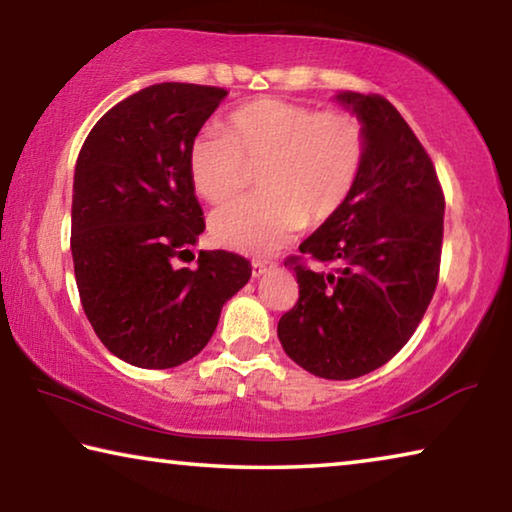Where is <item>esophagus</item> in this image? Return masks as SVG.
<instances>
[{
  "instance_id": "obj_1",
  "label": "esophagus",
  "mask_w": 512,
  "mask_h": 512,
  "mask_svg": "<svg viewBox=\"0 0 512 512\" xmlns=\"http://www.w3.org/2000/svg\"><path fill=\"white\" fill-rule=\"evenodd\" d=\"M273 264L262 262V259H253V277H262L266 271H271Z\"/></svg>"
}]
</instances>
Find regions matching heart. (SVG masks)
<instances>
[{
  "instance_id": "heart-1",
  "label": "heart",
  "mask_w": 512,
  "mask_h": 512,
  "mask_svg": "<svg viewBox=\"0 0 512 512\" xmlns=\"http://www.w3.org/2000/svg\"><path fill=\"white\" fill-rule=\"evenodd\" d=\"M366 124L350 110L264 97L235 108L223 131H203L189 146V176L205 201L223 203L257 171L262 192L223 205L210 219L216 244L268 255L305 221L323 223L350 201L366 162Z\"/></svg>"
}]
</instances>
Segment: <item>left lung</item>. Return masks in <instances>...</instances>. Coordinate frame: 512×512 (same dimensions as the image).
Wrapping results in <instances>:
<instances>
[{"label": "left lung", "mask_w": 512, "mask_h": 512, "mask_svg": "<svg viewBox=\"0 0 512 512\" xmlns=\"http://www.w3.org/2000/svg\"><path fill=\"white\" fill-rule=\"evenodd\" d=\"M366 124L368 151L350 201L300 253V298L277 323L284 352L325 379H354L391 361L427 311L440 275L445 194L418 137L381 94H339Z\"/></svg>", "instance_id": "8db88e82"}]
</instances>
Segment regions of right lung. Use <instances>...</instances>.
<instances>
[{
    "label": "right lung",
    "instance_id": "right-lung-1",
    "mask_svg": "<svg viewBox=\"0 0 512 512\" xmlns=\"http://www.w3.org/2000/svg\"><path fill=\"white\" fill-rule=\"evenodd\" d=\"M223 88L158 83L119 101L81 146L72 257L85 316L101 343L137 368H176L212 339L221 307L250 280L246 257L201 250L205 230L189 146Z\"/></svg>",
    "mask_w": 512,
    "mask_h": 512
}]
</instances>
